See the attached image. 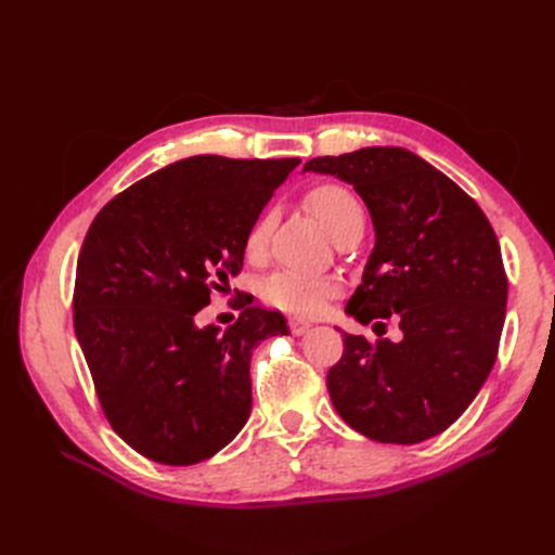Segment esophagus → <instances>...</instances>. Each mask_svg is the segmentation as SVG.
<instances>
[{
	"label": "esophagus",
	"mask_w": 555,
	"mask_h": 555,
	"mask_svg": "<svg viewBox=\"0 0 555 555\" xmlns=\"http://www.w3.org/2000/svg\"><path fill=\"white\" fill-rule=\"evenodd\" d=\"M289 328L294 335H304L306 331H310V324L306 322V319H289Z\"/></svg>",
	"instance_id": "esophagus-1"
}]
</instances>
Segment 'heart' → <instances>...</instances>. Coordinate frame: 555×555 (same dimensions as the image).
I'll return each instance as SVG.
<instances>
[{
    "mask_svg": "<svg viewBox=\"0 0 555 555\" xmlns=\"http://www.w3.org/2000/svg\"><path fill=\"white\" fill-rule=\"evenodd\" d=\"M304 206L314 215V220L335 241L354 224H363V208L359 198L343 184L322 182L310 188L304 196ZM273 215L263 212L259 220L249 227L245 236V257L257 261L263 257L271 238ZM340 294V282L335 278H319L298 271H278L263 282V298L268 304L292 312L314 317L324 312L328 300Z\"/></svg>",
    "mask_w": 555,
    "mask_h": 555,
    "instance_id": "heart-1",
    "label": "heart"
}]
</instances>
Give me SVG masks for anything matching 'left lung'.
<instances>
[{"label":"left lung","mask_w":555,"mask_h":555,"mask_svg":"<svg viewBox=\"0 0 555 555\" xmlns=\"http://www.w3.org/2000/svg\"><path fill=\"white\" fill-rule=\"evenodd\" d=\"M304 171L354 184L375 227L363 282L345 308L398 319L402 340L345 333L326 386L345 424L375 442L416 444L475 400L498 357L507 275L473 196L405 147L310 159Z\"/></svg>","instance_id":"8db88e82"}]
</instances>
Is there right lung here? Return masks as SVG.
<instances>
[{
    "mask_svg": "<svg viewBox=\"0 0 555 555\" xmlns=\"http://www.w3.org/2000/svg\"><path fill=\"white\" fill-rule=\"evenodd\" d=\"M298 164L180 159L111 198L90 224L74 328L108 424L141 456L194 465L245 426L251 351L287 335V322L251 300L224 333L194 317L241 273L249 227Z\"/></svg>",
    "mask_w": 555,
    "mask_h": 555,
    "instance_id": "right-lung-1",
    "label": "right lung"
}]
</instances>
